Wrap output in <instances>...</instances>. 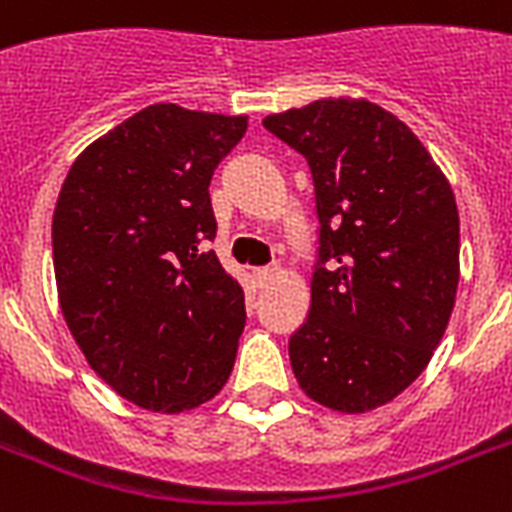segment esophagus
Wrapping results in <instances>:
<instances>
[{"instance_id": "obj_1", "label": "esophagus", "mask_w": 512, "mask_h": 512, "mask_svg": "<svg viewBox=\"0 0 512 512\" xmlns=\"http://www.w3.org/2000/svg\"><path fill=\"white\" fill-rule=\"evenodd\" d=\"M279 276V268L276 265H265V268H255V281L260 284V287H265V284H271L273 279Z\"/></svg>"}]
</instances>
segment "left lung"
Returning a JSON list of instances; mask_svg holds the SVG:
<instances>
[{"instance_id": "left-lung-1", "label": "left lung", "mask_w": 512, "mask_h": 512, "mask_svg": "<svg viewBox=\"0 0 512 512\" xmlns=\"http://www.w3.org/2000/svg\"><path fill=\"white\" fill-rule=\"evenodd\" d=\"M263 127L305 156L316 191L311 311L289 340L297 382L335 412L377 409L420 377L452 316V185L417 135L369 100H313Z\"/></svg>"}]
</instances>
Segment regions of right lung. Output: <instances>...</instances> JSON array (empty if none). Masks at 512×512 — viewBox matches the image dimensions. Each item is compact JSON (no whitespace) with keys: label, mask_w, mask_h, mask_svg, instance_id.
<instances>
[{"label":"right lung","mask_w":512,"mask_h":512,"mask_svg":"<svg viewBox=\"0 0 512 512\" xmlns=\"http://www.w3.org/2000/svg\"><path fill=\"white\" fill-rule=\"evenodd\" d=\"M247 116L156 103L79 154L52 215L60 311L87 364L132 404L185 412L220 393L244 289L207 241L209 180Z\"/></svg>","instance_id":"1"}]
</instances>
